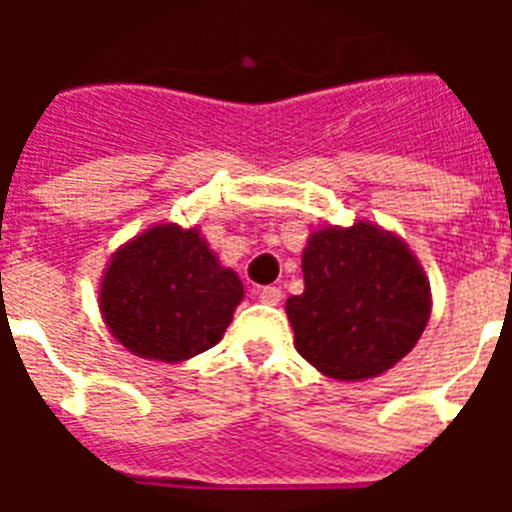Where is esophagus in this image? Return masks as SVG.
Listing matches in <instances>:
<instances>
[{"instance_id":"obj_1","label":"esophagus","mask_w":512,"mask_h":512,"mask_svg":"<svg viewBox=\"0 0 512 512\" xmlns=\"http://www.w3.org/2000/svg\"><path fill=\"white\" fill-rule=\"evenodd\" d=\"M257 297L268 305H276L281 300V289L279 287H257Z\"/></svg>"}]
</instances>
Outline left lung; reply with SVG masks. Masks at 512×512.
<instances>
[{
    "mask_svg": "<svg viewBox=\"0 0 512 512\" xmlns=\"http://www.w3.org/2000/svg\"><path fill=\"white\" fill-rule=\"evenodd\" d=\"M305 292L287 300L297 353L335 380H366L420 340L430 284L406 244L374 225L316 231L303 252Z\"/></svg>",
    "mask_w": 512,
    "mask_h": 512,
    "instance_id": "1",
    "label": "left lung"
}]
</instances>
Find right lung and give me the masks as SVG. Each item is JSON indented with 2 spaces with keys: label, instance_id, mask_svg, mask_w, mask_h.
Here are the masks:
<instances>
[{
  "label": "right lung",
  "instance_id": "add662e5",
  "mask_svg": "<svg viewBox=\"0 0 512 512\" xmlns=\"http://www.w3.org/2000/svg\"><path fill=\"white\" fill-rule=\"evenodd\" d=\"M241 297L239 276L220 268L196 228L156 225L114 255L100 311L135 356L183 361L223 340Z\"/></svg>",
  "mask_w": 512,
  "mask_h": 512
}]
</instances>
